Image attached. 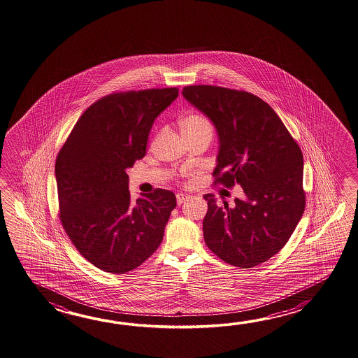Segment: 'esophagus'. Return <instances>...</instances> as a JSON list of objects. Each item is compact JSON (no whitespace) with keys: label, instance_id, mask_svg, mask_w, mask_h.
<instances>
[{"label":"esophagus","instance_id":"esophagus-1","mask_svg":"<svg viewBox=\"0 0 358 358\" xmlns=\"http://www.w3.org/2000/svg\"><path fill=\"white\" fill-rule=\"evenodd\" d=\"M189 196L188 194H184V193H178L176 194V202H178V205H182L184 203L185 201H188L189 199Z\"/></svg>","mask_w":358,"mask_h":358}]
</instances>
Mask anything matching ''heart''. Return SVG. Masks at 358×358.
<instances>
[{
  "instance_id": "b5f03b06",
  "label": "heart",
  "mask_w": 358,
  "mask_h": 358,
  "mask_svg": "<svg viewBox=\"0 0 358 358\" xmlns=\"http://www.w3.org/2000/svg\"><path fill=\"white\" fill-rule=\"evenodd\" d=\"M180 130L182 136H197V134H210L213 133L211 122L203 115L190 114L182 117L180 122Z\"/></svg>"
}]
</instances>
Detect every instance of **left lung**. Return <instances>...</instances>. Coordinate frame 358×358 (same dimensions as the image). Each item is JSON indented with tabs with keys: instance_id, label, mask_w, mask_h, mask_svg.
Listing matches in <instances>:
<instances>
[{
	"instance_id": "obj_1",
	"label": "left lung",
	"mask_w": 358,
	"mask_h": 358,
	"mask_svg": "<svg viewBox=\"0 0 358 358\" xmlns=\"http://www.w3.org/2000/svg\"><path fill=\"white\" fill-rule=\"evenodd\" d=\"M182 96L217 130L213 184L243 188L233 208L203 196L206 244L229 265L257 266L282 250L303 215L302 151L274 110L250 92L188 85Z\"/></svg>"
}]
</instances>
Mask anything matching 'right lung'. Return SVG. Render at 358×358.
<instances>
[{"label": "right lung", "mask_w": 358, "mask_h": 358, "mask_svg": "<svg viewBox=\"0 0 358 358\" xmlns=\"http://www.w3.org/2000/svg\"><path fill=\"white\" fill-rule=\"evenodd\" d=\"M178 88L116 92L88 107L55 164L62 228L106 273L127 274L159 248L176 198L153 190L133 201L125 170L143 159L153 122Z\"/></svg>", "instance_id": "obj_1"}]
</instances>
